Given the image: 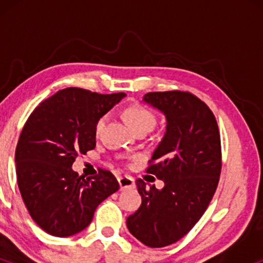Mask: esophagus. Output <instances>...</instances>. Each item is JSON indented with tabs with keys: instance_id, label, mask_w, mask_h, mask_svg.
I'll use <instances>...</instances> for the list:
<instances>
[{
	"instance_id": "esophagus-1",
	"label": "esophagus",
	"mask_w": 263,
	"mask_h": 263,
	"mask_svg": "<svg viewBox=\"0 0 263 263\" xmlns=\"http://www.w3.org/2000/svg\"><path fill=\"white\" fill-rule=\"evenodd\" d=\"M117 180H119L120 189H121V190L135 188L134 178H131V177H128V176H122V177H120Z\"/></svg>"
}]
</instances>
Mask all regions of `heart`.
<instances>
[{"instance_id":"heart-1","label":"heart","mask_w":263,"mask_h":263,"mask_svg":"<svg viewBox=\"0 0 263 263\" xmlns=\"http://www.w3.org/2000/svg\"><path fill=\"white\" fill-rule=\"evenodd\" d=\"M126 119L131 126L132 129L135 132H140V131H146L149 132L151 129L155 127L156 125V116L152 111H149L148 108L140 106V105H135V106L128 107L125 112ZM107 116H101L100 119L98 120L95 126V131L96 134H100L101 129L104 128L105 122H106Z\"/></svg>"}]
</instances>
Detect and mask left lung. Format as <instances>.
<instances>
[{
  "instance_id": "obj_1",
  "label": "left lung",
  "mask_w": 263,
  "mask_h": 263,
  "mask_svg": "<svg viewBox=\"0 0 263 263\" xmlns=\"http://www.w3.org/2000/svg\"><path fill=\"white\" fill-rule=\"evenodd\" d=\"M142 101L165 117V132L147 172L162 189L136 180L142 204L127 229L148 247H164L188 234L206 210L221 171L218 123L210 108L183 91L148 92Z\"/></svg>"
}]
</instances>
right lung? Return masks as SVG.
Segmentation results:
<instances>
[{"instance_id": "obj_1", "label": "right lung", "mask_w": 263, "mask_h": 263, "mask_svg": "<svg viewBox=\"0 0 263 263\" xmlns=\"http://www.w3.org/2000/svg\"><path fill=\"white\" fill-rule=\"evenodd\" d=\"M125 96L68 87L39 104L27 120L14 159L18 188L29 215L47 234H79L98 205L119 190L110 172L81 179L71 167L79 153L95 148L96 122Z\"/></svg>"}]
</instances>
